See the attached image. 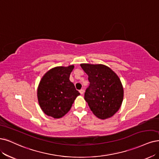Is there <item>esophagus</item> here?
<instances>
[{
	"label": "esophagus",
	"instance_id": "34e87169",
	"mask_svg": "<svg viewBox=\"0 0 159 159\" xmlns=\"http://www.w3.org/2000/svg\"><path fill=\"white\" fill-rule=\"evenodd\" d=\"M79 92L80 93V94H81V95H83V94H84V90L83 89H81V90L79 91Z\"/></svg>",
	"mask_w": 159,
	"mask_h": 159
}]
</instances>
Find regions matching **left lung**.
<instances>
[{"mask_svg": "<svg viewBox=\"0 0 159 159\" xmlns=\"http://www.w3.org/2000/svg\"><path fill=\"white\" fill-rule=\"evenodd\" d=\"M90 82L84 99L98 118L107 119L113 116L121 107L124 89L113 70L103 64L81 63Z\"/></svg>", "mask_w": 159, "mask_h": 159, "instance_id": "8db88e82", "label": "left lung"}]
</instances>
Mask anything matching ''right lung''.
Segmentation results:
<instances>
[{
  "instance_id": "right-lung-1",
  "label": "right lung",
  "mask_w": 159,
  "mask_h": 159,
  "mask_svg": "<svg viewBox=\"0 0 159 159\" xmlns=\"http://www.w3.org/2000/svg\"><path fill=\"white\" fill-rule=\"evenodd\" d=\"M75 66H57L48 70L40 79L37 98L40 109L49 116L60 119L70 111L80 93L69 76Z\"/></svg>"
}]
</instances>
